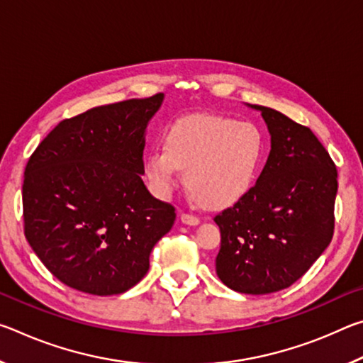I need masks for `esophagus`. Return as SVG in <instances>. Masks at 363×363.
<instances>
[{"mask_svg":"<svg viewBox=\"0 0 363 363\" xmlns=\"http://www.w3.org/2000/svg\"><path fill=\"white\" fill-rule=\"evenodd\" d=\"M181 220H182L184 224H187V225L200 224V219L196 218V216H194V214H189V213H182L181 214Z\"/></svg>","mask_w":363,"mask_h":363,"instance_id":"esophagus-1","label":"esophagus"}]
</instances>
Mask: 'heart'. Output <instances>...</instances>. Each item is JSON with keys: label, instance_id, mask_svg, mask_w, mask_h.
<instances>
[{"label": "heart", "instance_id": "1", "mask_svg": "<svg viewBox=\"0 0 363 363\" xmlns=\"http://www.w3.org/2000/svg\"><path fill=\"white\" fill-rule=\"evenodd\" d=\"M267 153V140L253 121L232 116L194 115L177 120L164 134V147L145 157L144 174L158 196H169L187 171L195 199L224 208L243 199L255 186Z\"/></svg>", "mask_w": 363, "mask_h": 363}]
</instances>
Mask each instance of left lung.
Masks as SVG:
<instances>
[{"label":"left lung","instance_id":"obj_1","mask_svg":"<svg viewBox=\"0 0 363 363\" xmlns=\"http://www.w3.org/2000/svg\"><path fill=\"white\" fill-rule=\"evenodd\" d=\"M251 107L266 121L270 153L250 192L214 218L216 274L233 291L267 294L291 286L330 245L337 171L309 128L274 108Z\"/></svg>","mask_w":363,"mask_h":363}]
</instances>
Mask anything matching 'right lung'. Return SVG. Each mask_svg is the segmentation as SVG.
I'll return each instance as SVG.
<instances>
[{"instance_id":"1","label":"right lung","mask_w":363,"mask_h":363,"mask_svg":"<svg viewBox=\"0 0 363 363\" xmlns=\"http://www.w3.org/2000/svg\"><path fill=\"white\" fill-rule=\"evenodd\" d=\"M163 97L108 104L62 120L28 158L23 232L67 286L97 296L128 291L173 227L174 206L157 200L140 177L145 128Z\"/></svg>"}]
</instances>
